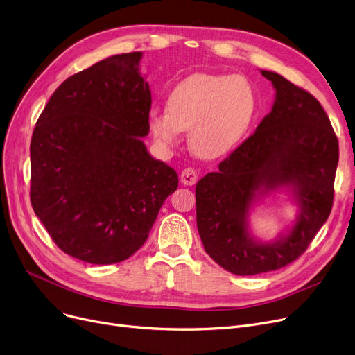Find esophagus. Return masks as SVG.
I'll return each mask as SVG.
<instances>
[{
  "label": "esophagus",
  "instance_id": "esophagus-1",
  "mask_svg": "<svg viewBox=\"0 0 355 355\" xmlns=\"http://www.w3.org/2000/svg\"><path fill=\"white\" fill-rule=\"evenodd\" d=\"M180 178H181V182L184 184V186H194L196 181H197V173H196V169H193V168L182 169Z\"/></svg>",
  "mask_w": 355,
  "mask_h": 355
}]
</instances>
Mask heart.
I'll return each mask as SVG.
<instances>
[{"mask_svg":"<svg viewBox=\"0 0 355 355\" xmlns=\"http://www.w3.org/2000/svg\"><path fill=\"white\" fill-rule=\"evenodd\" d=\"M168 109L149 112V129L165 148L181 142L200 158L216 159L232 152L248 133L258 112V94L243 75L193 73L169 91Z\"/></svg>","mask_w":355,"mask_h":355,"instance_id":"1","label":"heart"}]
</instances>
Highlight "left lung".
I'll list each match as a JSON object with an SVG mask.
<instances>
[{
  "label": "left lung",
  "mask_w": 355,
  "mask_h": 355,
  "mask_svg": "<svg viewBox=\"0 0 355 355\" xmlns=\"http://www.w3.org/2000/svg\"><path fill=\"white\" fill-rule=\"evenodd\" d=\"M271 112L219 171L196 186L197 229L210 258L229 272L254 275L297 259L327 222L334 202L340 157L338 139L320 103L277 72ZM277 191H287L300 210L295 222L272 241L250 232L253 207Z\"/></svg>",
  "instance_id": "8db88e82"
}]
</instances>
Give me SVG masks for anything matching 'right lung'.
<instances>
[{
	"mask_svg": "<svg viewBox=\"0 0 355 355\" xmlns=\"http://www.w3.org/2000/svg\"><path fill=\"white\" fill-rule=\"evenodd\" d=\"M142 55H113L69 76L30 144L33 210L60 250L89 264L133 255L178 187L175 169L142 141L152 103Z\"/></svg>",
	"mask_w": 355,
	"mask_h": 355,
	"instance_id": "obj_1",
	"label": "right lung"
}]
</instances>
